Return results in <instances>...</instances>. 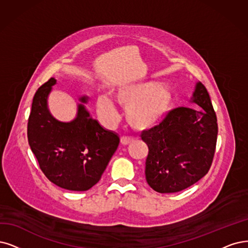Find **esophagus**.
Here are the masks:
<instances>
[{"label":"esophagus","mask_w":248,"mask_h":248,"mask_svg":"<svg viewBox=\"0 0 248 248\" xmlns=\"http://www.w3.org/2000/svg\"><path fill=\"white\" fill-rule=\"evenodd\" d=\"M134 141V138H132V137H125V136H123L121 138V142L122 144L124 145H129L130 143H132Z\"/></svg>","instance_id":"1"}]
</instances>
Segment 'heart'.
Wrapping results in <instances>:
<instances>
[{
	"instance_id": "obj_1",
	"label": "heart",
	"mask_w": 248,
	"mask_h": 248,
	"mask_svg": "<svg viewBox=\"0 0 248 248\" xmlns=\"http://www.w3.org/2000/svg\"><path fill=\"white\" fill-rule=\"evenodd\" d=\"M173 90L168 84L155 80H142L124 84L113 92L115 102L125 109L126 122L134 129L143 131L156 125L167 115L173 103ZM97 111L107 123H113L117 111L106 96L97 99Z\"/></svg>"
}]
</instances>
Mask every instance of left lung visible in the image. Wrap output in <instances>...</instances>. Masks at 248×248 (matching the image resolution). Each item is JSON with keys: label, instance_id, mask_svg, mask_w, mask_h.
<instances>
[{"label": "left lung", "instance_id": "left-lung-1", "mask_svg": "<svg viewBox=\"0 0 248 248\" xmlns=\"http://www.w3.org/2000/svg\"><path fill=\"white\" fill-rule=\"evenodd\" d=\"M191 103L171 110L156 126L141 135L148 146L145 176L159 193H175L208 172L216 150L217 124L206 88L196 82Z\"/></svg>", "mask_w": 248, "mask_h": 248}]
</instances>
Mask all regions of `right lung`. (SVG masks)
Instances as JSON below:
<instances>
[{
    "label": "right lung",
    "instance_id": "1",
    "mask_svg": "<svg viewBox=\"0 0 248 248\" xmlns=\"http://www.w3.org/2000/svg\"><path fill=\"white\" fill-rule=\"evenodd\" d=\"M57 80L51 78L35 92L27 124V138L42 171L55 185L87 191L99 182L116 151L119 137L91 116L80 96L78 113L64 123L49 111L48 97Z\"/></svg>",
    "mask_w": 248,
    "mask_h": 248
}]
</instances>
